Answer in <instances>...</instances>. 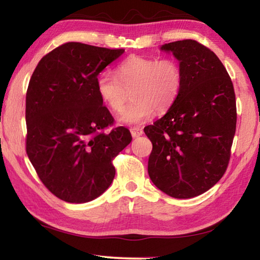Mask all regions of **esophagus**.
I'll use <instances>...</instances> for the list:
<instances>
[{
  "label": "esophagus",
  "mask_w": 260,
  "mask_h": 260,
  "mask_svg": "<svg viewBox=\"0 0 260 260\" xmlns=\"http://www.w3.org/2000/svg\"><path fill=\"white\" fill-rule=\"evenodd\" d=\"M131 134L133 138H139L143 134V129L141 127H131Z\"/></svg>",
  "instance_id": "esophagus-1"
}]
</instances>
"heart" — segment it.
Listing matches in <instances>:
<instances>
[{
	"mask_svg": "<svg viewBox=\"0 0 260 260\" xmlns=\"http://www.w3.org/2000/svg\"><path fill=\"white\" fill-rule=\"evenodd\" d=\"M98 93L113 112H121L132 91L134 102L120 114L122 124L138 125L150 119L155 111L165 112L178 99L182 87V70L171 58L131 56L116 68V76L101 73Z\"/></svg>",
	"mask_w": 260,
	"mask_h": 260,
	"instance_id": "b5f03b06",
	"label": "heart"
}]
</instances>
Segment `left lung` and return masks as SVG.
<instances>
[{
	"instance_id": "obj_1",
	"label": "left lung",
	"mask_w": 260,
	"mask_h": 260,
	"mask_svg": "<svg viewBox=\"0 0 260 260\" xmlns=\"http://www.w3.org/2000/svg\"><path fill=\"white\" fill-rule=\"evenodd\" d=\"M180 61L182 87L164 117L144 127L151 141L148 173L174 199L209 190L225 174L236 131L231 77L218 56L195 40L166 43Z\"/></svg>"
}]
</instances>
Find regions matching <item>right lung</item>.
Segmentation results:
<instances>
[{"instance_id": "add662e5", "label": "right lung", "mask_w": 260, "mask_h": 260, "mask_svg": "<svg viewBox=\"0 0 260 260\" xmlns=\"http://www.w3.org/2000/svg\"><path fill=\"white\" fill-rule=\"evenodd\" d=\"M125 49L67 42L43 56L26 93V152L51 193L86 203L113 181V159L132 141L98 93L99 74Z\"/></svg>"}]
</instances>
